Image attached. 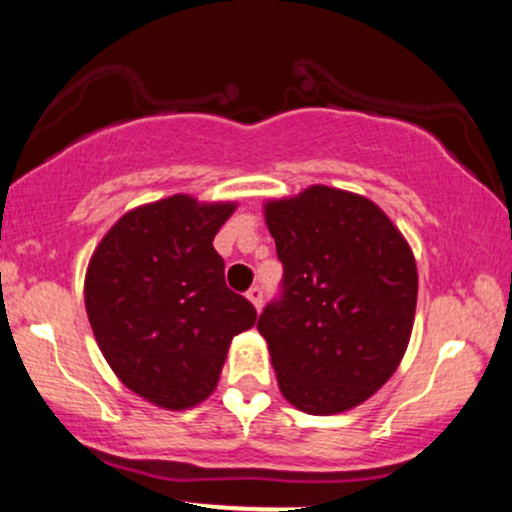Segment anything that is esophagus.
Here are the masks:
<instances>
[{"label":"esophagus","mask_w":512,"mask_h":512,"mask_svg":"<svg viewBox=\"0 0 512 512\" xmlns=\"http://www.w3.org/2000/svg\"><path fill=\"white\" fill-rule=\"evenodd\" d=\"M248 301L255 305L257 310L262 308V289H260V286H252V289L248 291Z\"/></svg>","instance_id":"esophagus-1"}]
</instances>
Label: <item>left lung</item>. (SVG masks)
<instances>
[{
	"label": "left lung",
	"instance_id": "8db88e82",
	"mask_svg": "<svg viewBox=\"0 0 512 512\" xmlns=\"http://www.w3.org/2000/svg\"><path fill=\"white\" fill-rule=\"evenodd\" d=\"M264 221L284 281L257 330L281 395L315 416L354 409L407 351L419 293L414 252L378 204L337 187L269 199Z\"/></svg>",
	"mask_w": 512,
	"mask_h": 512
}]
</instances>
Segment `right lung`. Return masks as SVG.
I'll return each instance as SVG.
<instances>
[{
    "label": "right lung",
    "instance_id": "right-lung-1",
    "mask_svg": "<svg viewBox=\"0 0 512 512\" xmlns=\"http://www.w3.org/2000/svg\"><path fill=\"white\" fill-rule=\"evenodd\" d=\"M236 202L173 195L127 211L86 269L93 337L117 378L156 407L180 411L214 392L233 337L257 313L223 279L214 236Z\"/></svg>",
    "mask_w": 512,
    "mask_h": 512
}]
</instances>
